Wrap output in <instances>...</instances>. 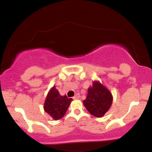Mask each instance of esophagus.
<instances>
[{
    "instance_id": "esophagus-1",
    "label": "esophagus",
    "mask_w": 152,
    "mask_h": 152,
    "mask_svg": "<svg viewBox=\"0 0 152 152\" xmlns=\"http://www.w3.org/2000/svg\"><path fill=\"white\" fill-rule=\"evenodd\" d=\"M73 99H80V95H79V93H76V96L73 97Z\"/></svg>"
}]
</instances>
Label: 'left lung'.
<instances>
[{"label": "left lung", "instance_id": "1", "mask_svg": "<svg viewBox=\"0 0 152 152\" xmlns=\"http://www.w3.org/2000/svg\"><path fill=\"white\" fill-rule=\"evenodd\" d=\"M113 103V96L110 90L98 81L89 87L87 96L83 104L89 113L97 118H102L109 110Z\"/></svg>", "mask_w": 152, "mask_h": 152}]
</instances>
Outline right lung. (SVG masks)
<instances>
[{"label": "right lung", "mask_w": 152, "mask_h": 152, "mask_svg": "<svg viewBox=\"0 0 152 152\" xmlns=\"http://www.w3.org/2000/svg\"><path fill=\"white\" fill-rule=\"evenodd\" d=\"M73 100L67 96H61L53 86L47 95L44 104V110L54 120H59L65 115L70 102Z\"/></svg>", "instance_id": "1"}]
</instances>
